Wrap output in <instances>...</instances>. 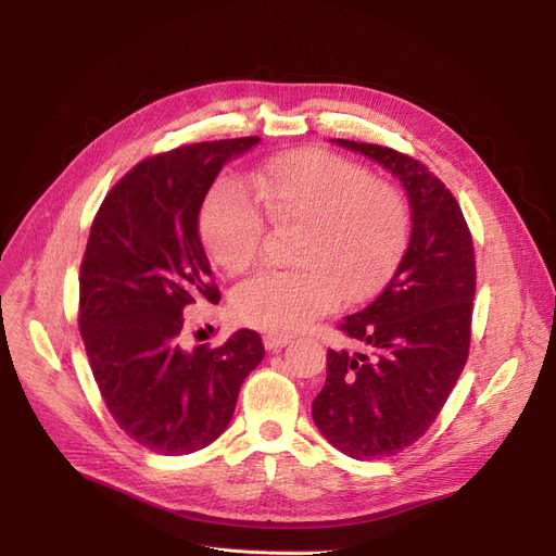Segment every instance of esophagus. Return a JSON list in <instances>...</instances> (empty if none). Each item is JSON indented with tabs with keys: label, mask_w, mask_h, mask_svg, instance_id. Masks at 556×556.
Segmentation results:
<instances>
[{
	"label": "esophagus",
	"mask_w": 556,
	"mask_h": 556,
	"mask_svg": "<svg viewBox=\"0 0 556 556\" xmlns=\"http://www.w3.org/2000/svg\"><path fill=\"white\" fill-rule=\"evenodd\" d=\"M288 342H290V338L281 336V333H266V336H263V344H266L268 352H279V349H283Z\"/></svg>",
	"instance_id": "obj_1"
}]
</instances>
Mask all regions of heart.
I'll return each mask as SVG.
<instances>
[{
	"instance_id": "obj_1",
	"label": "heart",
	"mask_w": 556,
	"mask_h": 556,
	"mask_svg": "<svg viewBox=\"0 0 556 556\" xmlns=\"http://www.w3.org/2000/svg\"><path fill=\"white\" fill-rule=\"evenodd\" d=\"M223 180L204 202L200 231L218 266L241 273L256 258L264 214L275 227H300L293 270H266L239 283L231 311L239 323L295 333L342 300L363 302L392 275L407 241L410 210L388 180L325 149H295L248 178ZM262 208L257 210V204Z\"/></svg>"
}]
</instances>
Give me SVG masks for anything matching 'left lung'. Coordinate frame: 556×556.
I'll return each instance as SVG.
<instances>
[{
  "mask_svg": "<svg viewBox=\"0 0 556 556\" xmlns=\"http://www.w3.org/2000/svg\"><path fill=\"white\" fill-rule=\"evenodd\" d=\"M383 164L410 200V241L383 293L340 331L367 354H327V383L313 421L354 459H381L434 424L469 358L476 254L451 189L419 160L388 146L336 139Z\"/></svg>",
  "mask_w": 556,
  "mask_h": 556,
  "instance_id": "1",
  "label": "left lung"
}]
</instances>
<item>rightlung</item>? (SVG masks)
<instances>
[{
  "instance_id": "1",
  "label": "right lung",
  "mask_w": 556,
  "mask_h": 556,
  "mask_svg": "<svg viewBox=\"0 0 556 556\" xmlns=\"http://www.w3.org/2000/svg\"><path fill=\"white\" fill-rule=\"evenodd\" d=\"M258 137L202 141L132 166L103 198L80 263L78 329L110 415L162 455L210 446L263 361L250 329L182 349L187 306L218 304L198 216L220 168Z\"/></svg>"
}]
</instances>
